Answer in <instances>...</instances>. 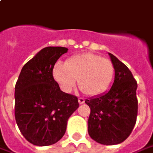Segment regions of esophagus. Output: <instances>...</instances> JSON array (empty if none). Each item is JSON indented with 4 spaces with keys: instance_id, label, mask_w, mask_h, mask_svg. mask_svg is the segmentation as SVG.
<instances>
[{
    "instance_id": "obj_1",
    "label": "esophagus",
    "mask_w": 153,
    "mask_h": 153,
    "mask_svg": "<svg viewBox=\"0 0 153 153\" xmlns=\"http://www.w3.org/2000/svg\"><path fill=\"white\" fill-rule=\"evenodd\" d=\"M78 102L80 104H82V103H84V102H85V99H84L83 98H79Z\"/></svg>"
}]
</instances>
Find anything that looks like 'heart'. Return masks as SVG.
<instances>
[{
	"label": "heart",
	"mask_w": 153,
	"mask_h": 153,
	"mask_svg": "<svg viewBox=\"0 0 153 153\" xmlns=\"http://www.w3.org/2000/svg\"><path fill=\"white\" fill-rule=\"evenodd\" d=\"M114 65L108 59L91 53L75 55L65 62L56 63L53 76L65 93H71L76 84L84 93L96 96L108 88L114 76Z\"/></svg>",
	"instance_id": "heart-1"
}]
</instances>
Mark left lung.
I'll return each instance as SVG.
<instances>
[{
  "instance_id": "8db88e82",
  "label": "left lung",
  "mask_w": 153,
  "mask_h": 153,
  "mask_svg": "<svg viewBox=\"0 0 153 153\" xmlns=\"http://www.w3.org/2000/svg\"><path fill=\"white\" fill-rule=\"evenodd\" d=\"M114 80L108 92L85 100L91 109L88 131L91 138L103 145H116L126 139L135 126L138 102L137 83L124 63L108 53Z\"/></svg>"
}]
</instances>
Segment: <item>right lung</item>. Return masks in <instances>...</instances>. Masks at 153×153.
<instances>
[{
    "label": "right lung",
    "instance_id": "1",
    "mask_svg": "<svg viewBox=\"0 0 153 153\" xmlns=\"http://www.w3.org/2000/svg\"><path fill=\"white\" fill-rule=\"evenodd\" d=\"M68 49L46 47L22 68L15 86V119L22 136L35 146L55 144L64 136L69 117L79 107L76 96L60 90L55 64Z\"/></svg>",
    "mask_w": 153,
    "mask_h": 153
}]
</instances>
